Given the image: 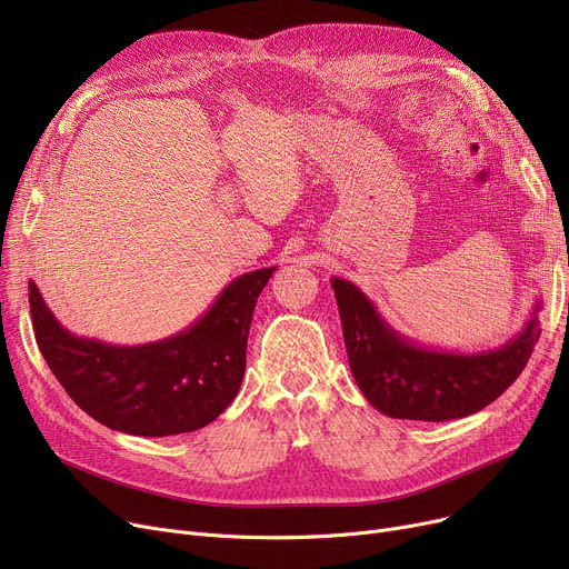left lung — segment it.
<instances>
[{"mask_svg":"<svg viewBox=\"0 0 569 569\" xmlns=\"http://www.w3.org/2000/svg\"><path fill=\"white\" fill-rule=\"evenodd\" d=\"M352 378L367 401L397 420L445 422L496 401L528 365L540 339L537 302L523 330L482 352L433 350L401 337L369 297L346 279H332Z\"/></svg>","mask_w":569,"mask_h":569,"instance_id":"obj_1","label":"left lung"}]
</instances>
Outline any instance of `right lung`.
I'll return each mask as SVG.
<instances>
[{
  "mask_svg": "<svg viewBox=\"0 0 569 569\" xmlns=\"http://www.w3.org/2000/svg\"><path fill=\"white\" fill-rule=\"evenodd\" d=\"M274 269L237 277L184 332L142 346L71 335L34 281L29 311L43 360L89 417L131 436H177L214 422L237 397L253 309Z\"/></svg>",
  "mask_w": 569,
  "mask_h": 569,
  "instance_id": "1",
  "label": "right lung"
}]
</instances>
